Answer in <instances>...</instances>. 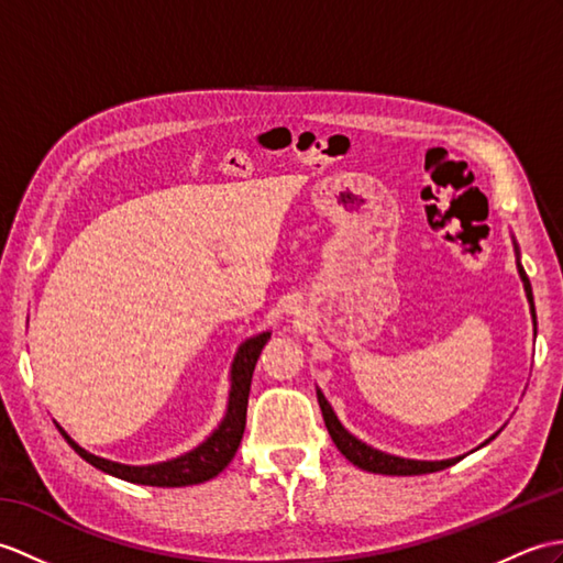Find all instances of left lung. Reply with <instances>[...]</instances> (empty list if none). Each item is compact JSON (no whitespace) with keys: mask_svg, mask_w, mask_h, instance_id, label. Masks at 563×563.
<instances>
[{"mask_svg":"<svg viewBox=\"0 0 563 563\" xmlns=\"http://www.w3.org/2000/svg\"><path fill=\"white\" fill-rule=\"evenodd\" d=\"M516 256H518V246H516ZM518 273H520V280H522V287H526V295H528V302H530L532 323L538 325V317H534V302H532V287H530V280L526 276V271H522V266H520V258H518ZM317 398H319V405H321L325 429H329V434H331L333 443L338 446V451H341L352 465L367 470V473H378V475H427V473H437V470H443V467H449V465L461 461V459H449V461H408V459H398V455H388L384 451H376V449L367 446V443H364V441H360L357 437L350 434V431L341 424V420H338L333 408L329 405V400L323 398V394H321L319 388H317Z\"/></svg>","mask_w":563,"mask_h":563,"instance_id":"obj_1","label":"left lung"}]
</instances>
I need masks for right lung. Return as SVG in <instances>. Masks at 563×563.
Listing matches in <instances>:
<instances>
[{
  "label": "right lung",
  "mask_w": 563,
  "mask_h": 563,
  "mask_svg": "<svg viewBox=\"0 0 563 563\" xmlns=\"http://www.w3.org/2000/svg\"><path fill=\"white\" fill-rule=\"evenodd\" d=\"M268 338H271V331H264L240 345L230 369L232 386H230L225 417H222L218 429L201 443V446H196L185 455H177L173 461L155 463V465H122V463H114L108 459H100V455L88 453L86 449L78 446V443L59 424L57 429L86 463H90L112 477L134 482V485H148V487L201 485V482L213 479L218 473H222L240 449L244 424H246V402H250L252 374H254L261 350H264V345L268 343Z\"/></svg>",
  "instance_id": "1"
}]
</instances>
